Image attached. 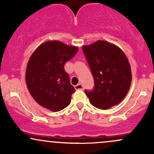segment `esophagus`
Returning <instances> with one entry per match:
<instances>
[{"instance_id": "esophagus-1", "label": "esophagus", "mask_w": 154, "mask_h": 154, "mask_svg": "<svg viewBox=\"0 0 154 154\" xmlns=\"http://www.w3.org/2000/svg\"><path fill=\"white\" fill-rule=\"evenodd\" d=\"M75 90H84V86L82 84H78L77 85L75 86Z\"/></svg>"}]
</instances>
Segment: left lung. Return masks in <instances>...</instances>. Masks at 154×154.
Wrapping results in <instances>:
<instances>
[{"instance_id":"1","label":"left lung","mask_w":154,"mask_h":154,"mask_svg":"<svg viewBox=\"0 0 154 154\" xmlns=\"http://www.w3.org/2000/svg\"><path fill=\"white\" fill-rule=\"evenodd\" d=\"M94 79L92 90L84 91L90 103L106 109L123 100L129 90L131 71L128 59L120 48L98 40L82 47Z\"/></svg>"}]
</instances>
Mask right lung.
Wrapping results in <instances>:
<instances>
[{"label":"right lung","instance_id":"1","mask_svg":"<svg viewBox=\"0 0 154 154\" xmlns=\"http://www.w3.org/2000/svg\"><path fill=\"white\" fill-rule=\"evenodd\" d=\"M78 52V48L59 41L44 42L28 62L26 81L31 96L39 105L53 112L64 109L75 92L64 64Z\"/></svg>","mask_w":154,"mask_h":154}]
</instances>
